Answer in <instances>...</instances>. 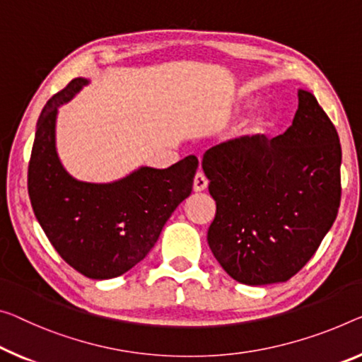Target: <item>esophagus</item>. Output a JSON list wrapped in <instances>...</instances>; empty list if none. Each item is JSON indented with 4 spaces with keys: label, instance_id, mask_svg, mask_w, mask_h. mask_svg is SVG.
Instances as JSON below:
<instances>
[{
    "label": "esophagus",
    "instance_id": "34e87169",
    "mask_svg": "<svg viewBox=\"0 0 362 362\" xmlns=\"http://www.w3.org/2000/svg\"><path fill=\"white\" fill-rule=\"evenodd\" d=\"M209 186V180L205 177V175L202 173V171H197L196 176H194V191L196 192H200V191H205Z\"/></svg>",
    "mask_w": 362,
    "mask_h": 362
}]
</instances>
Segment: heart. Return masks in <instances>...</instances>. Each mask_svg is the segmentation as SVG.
<instances>
[{"mask_svg":"<svg viewBox=\"0 0 362 362\" xmlns=\"http://www.w3.org/2000/svg\"><path fill=\"white\" fill-rule=\"evenodd\" d=\"M267 126H269V115L260 113L255 116L254 119H251V123L246 126L244 134H246V139H254L255 136L262 134Z\"/></svg>","mask_w":362,"mask_h":362,"instance_id":"1","label":"heart"}]
</instances>
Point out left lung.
Segmentation results:
<instances>
[{
	"label": "left lung",
	"mask_w": 362,
	"mask_h": 362,
	"mask_svg": "<svg viewBox=\"0 0 362 362\" xmlns=\"http://www.w3.org/2000/svg\"><path fill=\"white\" fill-rule=\"evenodd\" d=\"M293 123L274 139L209 148L202 168L216 214L207 241L244 285L290 280L319 249L341 200V146L310 92L298 90Z\"/></svg>",
	"instance_id": "left-lung-1"
}]
</instances>
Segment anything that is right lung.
<instances>
[{
  "label": "right lung",
  "instance_id": "add662e5",
  "mask_svg": "<svg viewBox=\"0 0 362 362\" xmlns=\"http://www.w3.org/2000/svg\"><path fill=\"white\" fill-rule=\"evenodd\" d=\"M87 79H72L48 100L37 121L27 189L38 223L66 264L92 280L126 274L155 246L166 220L192 191L199 160L170 168L141 166L110 185L82 182L61 165L54 146L59 105Z\"/></svg>",
  "mask_w": 362,
  "mask_h": 362
}]
</instances>
